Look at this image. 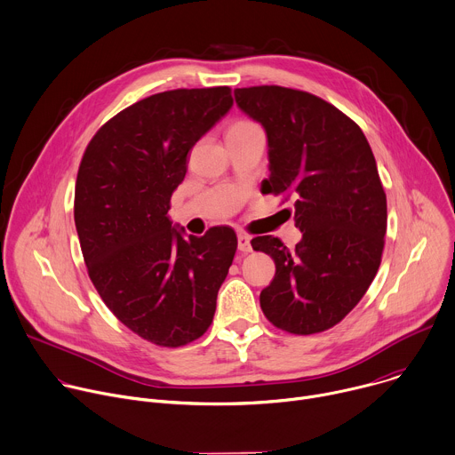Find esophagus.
Instances as JSON below:
<instances>
[{
  "label": "esophagus",
  "mask_w": 455,
  "mask_h": 455,
  "mask_svg": "<svg viewBox=\"0 0 455 455\" xmlns=\"http://www.w3.org/2000/svg\"><path fill=\"white\" fill-rule=\"evenodd\" d=\"M251 239H250V235H246V234H239L237 235V248L243 251V253H248V251H251V243H250Z\"/></svg>",
  "instance_id": "esophagus-1"
}]
</instances>
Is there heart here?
Here are the masks:
<instances>
[{"instance_id": "b5f03b06", "label": "heart", "mask_w": 455, "mask_h": 455, "mask_svg": "<svg viewBox=\"0 0 455 455\" xmlns=\"http://www.w3.org/2000/svg\"><path fill=\"white\" fill-rule=\"evenodd\" d=\"M237 124H250V123H237Z\"/></svg>"}]
</instances>
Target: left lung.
I'll use <instances>...</instances> for the list:
<instances>
[{
    "instance_id": "8db88e82",
    "label": "left lung",
    "mask_w": 455,
    "mask_h": 455,
    "mask_svg": "<svg viewBox=\"0 0 455 455\" xmlns=\"http://www.w3.org/2000/svg\"><path fill=\"white\" fill-rule=\"evenodd\" d=\"M237 107L267 139L266 191L292 195L301 239H251L275 260L260 291L266 318L291 334L339 323L373 282L387 227L386 193L363 130L334 105L296 89L259 85L234 91Z\"/></svg>"
}]
</instances>
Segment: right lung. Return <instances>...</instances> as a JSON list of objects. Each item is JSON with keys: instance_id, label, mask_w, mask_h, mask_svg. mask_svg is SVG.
<instances>
[{"instance_id": "obj_1", "label": "right lung", "mask_w": 455, "mask_h": 455, "mask_svg": "<svg viewBox=\"0 0 455 455\" xmlns=\"http://www.w3.org/2000/svg\"><path fill=\"white\" fill-rule=\"evenodd\" d=\"M228 87L144 98L91 139L75 188V225L105 306L137 336L182 347L205 334L237 250L235 232L188 235L170 200L193 146L232 108Z\"/></svg>"}]
</instances>
